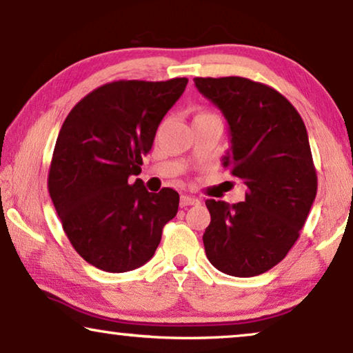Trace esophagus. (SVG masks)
<instances>
[{"instance_id":"obj_1","label":"esophagus","mask_w":353,"mask_h":353,"mask_svg":"<svg viewBox=\"0 0 353 353\" xmlns=\"http://www.w3.org/2000/svg\"><path fill=\"white\" fill-rule=\"evenodd\" d=\"M199 204V201L192 196H181L180 199V207H188V205H196Z\"/></svg>"}]
</instances>
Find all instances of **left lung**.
<instances>
[{"label": "left lung", "mask_w": 353, "mask_h": 353, "mask_svg": "<svg viewBox=\"0 0 353 353\" xmlns=\"http://www.w3.org/2000/svg\"><path fill=\"white\" fill-rule=\"evenodd\" d=\"M230 125L223 167L245 186L238 204L207 199L202 236L209 262L231 276L268 272L296 243L316 196L305 123L272 86L243 77L194 79Z\"/></svg>", "instance_id": "left-lung-1"}]
</instances>
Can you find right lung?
Listing matches in <instances>:
<instances>
[{"instance_id": "obj_1", "label": "right lung", "mask_w": 353, "mask_h": 353, "mask_svg": "<svg viewBox=\"0 0 353 353\" xmlns=\"http://www.w3.org/2000/svg\"><path fill=\"white\" fill-rule=\"evenodd\" d=\"M188 79L119 80L79 101L62 123L48 190L62 228L81 259L123 273L152 259L178 212L172 188L149 192L139 175L163 115Z\"/></svg>"}]
</instances>
